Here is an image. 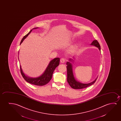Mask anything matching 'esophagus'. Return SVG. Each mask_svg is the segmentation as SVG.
I'll use <instances>...</instances> for the list:
<instances>
[{
	"mask_svg": "<svg viewBox=\"0 0 121 121\" xmlns=\"http://www.w3.org/2000/svg\"><path fill=\"white\" fill-rule=\"evenodd\" d=\"M65 60L64 58H61V60H60V62H61V63H65Z\"/></svg>",
	"mask_w": 121,
	"mask_h": 121,
	"instance_id": "esophagus-1",
	"label": "esophagus"
}]
</instances>
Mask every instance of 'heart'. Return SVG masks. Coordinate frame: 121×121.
<instances>
[{"label": "heart", "mask_w": 121, "mask_h": 121, "mask_svg": "<svg viewBox=\"0 0 121 121\" xmlns=\"http://www.w3.org/2000/svg\"><path fill=\"white\" fill-rule=\"evenodd\" d=\"M75 48H76V47H75Z\"/></svg>", "instance_id": "obj_1"}]
</instances>
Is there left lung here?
<instances>
[{
  "label": "left lung",
  "mask_w": 121,
  "mask_h": 121,
  "mask_svg": "<svg viewBox=\"0 0 121 121\" xmlns=\"http://www.w3.org/2000/svg\"><path fill=\"white\" fill-rule=\"evenodd\" d=\"M91 45L95 46L97 48H98L100 52V46L99 43L97 40H94L92 43L91 44ZM73 60L72 59L70 58L69 60V61H67L66 62V65H67L66 68H67V81L69 85L73 89H83V88H87L88 86L93 85V83H94L98 77H97L94 81L88 83H81L79 81H77L73 73V64H72L73 61H74V60H75L74 56H73Z\"/></svg>",
  "instance_id": "8db88e82"
}]
</instances>
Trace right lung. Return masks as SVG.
Masks as SVG:
<instances>
[{"mask_svg": "<svg viewBox=\"0 0 121 121\" xmlns=\"http://www.w3.org/2000/svg\"><path fill=\"white\" fill-rule=\"evenodd\" d=\"M38 28V27L35 28H33L32 30H30V31L22 38V41L20 43V45L23 42L24 40L26 38L28 35L30 34V33L31 32L32 30ZM18 59H19L18 57ZM60 59L59 58H55L52 60L51 61H50V63L43 73L41 76L36 78H32L26 76L23 73V71L22 69V66L20 65V70L22 76L27 82L30 83L31 84L39 86L45 85L49 83L51 79L53 72L54 71L55 68L58 66L60 64Z\"/></svg>", "mask_w": 121, "mask_h": 121, "instance_id": "add662e5", "label": "right lung"}]
</instances>
